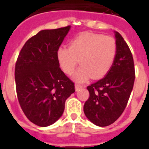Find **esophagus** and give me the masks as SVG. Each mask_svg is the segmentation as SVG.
I'll list each match as a JSON object with an SVG mask.
<instances>
[{"label": "esophagus", "instance_id": "esophagus-1", "mask_svg": "<svg viewBox=\"0 0 149 149\" xmlns=\"http://www.w3.org/2000/svg\"><path fill=\"white\" fill-rule=\"evenodd\" d=\"M83 87H84V86H83V85H80V84H77L76 85H75V89H76V91H79V90H80L81 88H83Z\"/></svg>", "mask_w": 149, "mask_h": 149}]
</instances>
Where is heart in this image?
<instances>
[{
  "mask_svg": "<svg viewBox=\"0 0 149 149\" xmlns=\"http://www.w3.org/2000/svg\"><path fill=\"white\" fill-rule=\"evenodd\" d=\"M117 55V43L111 36L83 33L72 38L70 47L60 46L56 58L61 69L71 74L76 65L81 66L74 74L76 80L84 81L90 77L100 79L111 70Z\"/></svg>",
  "mask_w": 149,
  "mask_h": 149,
  "instance_id": "heart-1",
  "label": "heart"
}]
</instances>
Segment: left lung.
<instances>
[{
    "label": "left lung",
    "instance_id": "1",
    "mask_svg": "<svg viewBox=\"0 0 149 149\" xmlns=\"http://www.w3.org/2000/svg\"><path fill=\"white\" fill-rule=\"evenodd\" d=\"M117 55L107 74L87 86L90 93L84 111L91 122L106 127L118 120L125 111L135 79L132 52L120 33L115 31Z\"/></svg>",
    "mask_w": 149,
    "mask_h": 149
}]
</instances>
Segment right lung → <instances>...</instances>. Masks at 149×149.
<instances>
[{"label": "right lung", "instance_id": "right-lung-1", "mask_svg": "<svg viewBox=\"0 0 149 149\" xmlns=\"http://www.w3.org/2000/svg\"><path fill=\"white\" fill-rule=\"evenodd\" d=\"M70 26L42 30L27 41L15 64L20 106L30 121L52 125L63 113L65 102L75 92L74 83L61 70L56 51Z\"/></svg>", "mask_w": 149, "mask_h": 149}]
</instances>
